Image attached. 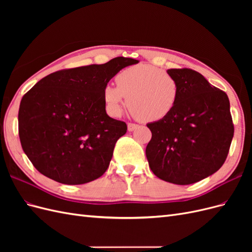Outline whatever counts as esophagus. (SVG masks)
<instances>
[{
	"label": "esophagus",
	"mask_w": 252,
	"mask_h": 252,
	"mask_svg": "<svg viewBox=\"0 0 252 252\" xmlns=\"http://www.w3.org/2000/svg\"><path fill=\"white\" fill-rule=\"evenodd\" d=\"M139 127V125L133 124V123H128L127 124V128H128V131H133L134 129H136Z\"/></svg>",
	"instance_id": "34e87169"
}]
</instances>
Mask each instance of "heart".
Returning <instances> with one entry per match:
<instances>
[{
	"label": "heart",
	"mask_w": 252,
	"mask_h": 252,
	"mask_svg": "<svg viewBox=\"0 0 252 252\" xmlns=\"http://www.w3.org/2000/svg\"><path fill=\"white\" fill-rule=\"evenodd\" d=\"M117 86L106 84L103 98L111 117L119 118L129 105L133 117L155 122L174 109L180 95L179 82L168 72L149 64H139L121 70Z\"/></svg>",
	"instance_id": "1"
}]
</instances>
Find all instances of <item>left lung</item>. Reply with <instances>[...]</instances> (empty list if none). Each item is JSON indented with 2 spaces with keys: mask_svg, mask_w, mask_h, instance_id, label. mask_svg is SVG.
<instances>
[{
  "mask_svg": "<svg viewBox=\"0 0 252 252\" xmlns=\"http://www.w3.org/2000/svg\"><path fill=\"white\" fill-rule=\"evenodd\" d=\"M180 95L166 118L148 123L146 147L151 171L158 179L189 185L217 172L233 138L230 103L224 91L192 69H168Z\"/></svg>",
  "mask_w": 252,
  "mask_h": 252,
  "instance_id": "obj_1",
  "label": "left lung"
}]
</instances>
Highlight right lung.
Listing matches in <instances>:
<instances>
[{
    "instance_id": "add662e5",
    "label": "right lung",
    "mask_w": 252,
    "mask_h": 252,
    "mask_svg": "<svg viewBox=\"0 0 252 252\" xmlns=\"http://www.w3.org/2000/svg\"><path fill=\"white\" fill-rule=\"evenodd\" d=\"M139 60L118 57L48 74L23 96L22 148L42 174L67 185L94 181L107 170L127 125L106 113L103 88Z\"/></svg>"
}]
</instances>
